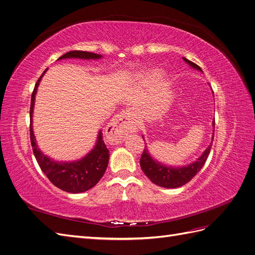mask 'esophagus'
Here are the masks:
<instances>
[{"label": "esophagus", "mask_w": 255, "mask_h": 255, "mask_svg": "<svg viewBox=\"0 0 255 255\" xmlns=\"http://www.w3.org/2000/svg\"><path fill=\"white\" fill-rule=\"evenodd\" d=\"M136 125L128 111H123L115 116L105 129V136L110 143L117 144L125 139L128 133L135 132Z\"/></svg>", "instance_id": "1"}]
</instances>
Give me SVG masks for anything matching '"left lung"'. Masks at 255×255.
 <instances>
[{
	"mask_svg": "<svg viewBox=\"0 0 255 255\" xmlns=\"http://www.w3.org/2000/svg\"><path fill=\"white\" fill-rule=\"evenodd\" d=\"M183 59L192 68L202 71L201 68L195 63H192V61L186 59L185 57H183ZM213 127L215 128V120L213 121ZM214 133L210 146H207V149L203 152L202 155L200 156L195 163L181 168H171L157 163V161H155L150 156L148 150L144 148L140 157V167L142 169V171L149 177L152 183L158 185V186L165 188H176L183 186V185L188 183L192 177L201 170V168L205 164V161L208 157V154L211 152V148L214 140Z\"/></svg>",
	"mask_w": 255,
	"mask_h": 255,
	"instance_id": "obj_1",
	"label": "left lung"
}]
</instances>
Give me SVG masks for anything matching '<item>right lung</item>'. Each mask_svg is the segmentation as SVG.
<instances>
[{
	"instance_id": "obj_1",
	"label": "right lung",
	"mask_w": 255,
	"mask_h": 255,
	"mask_svg": "<svg viewBox=\"0 0 255 255\" xmlns=\"http://www.w3.org/2000/svg\"><path fill=\"white\" fill-rule=\"evenodd\" d=\"M63 58L97 59L101 58V55L85 51H70L64 54L63 56H60L58 60ZM45 71H47V69L43 71L40 78L38 79L35 85V88L32 92V99H30V143H32L33 152L38 165L41 168L42 172L47 175L50 182L61 190L71 192V194H80V192H84L92 188L95 185H97V183L100 180H101V177L105 173L107 164H109L110 151L106 148V144L103 141L102 132L99 133L97 144L95 148L92 149V151L88 153L84 158L78 161H72V163H60V161H55L54 159L45 156L44 154L37 148L36 139L32 128V117L37 87L38 85H39L40 80L42 78V75L45 73Z\"/></svg>"
}]
</instances>
